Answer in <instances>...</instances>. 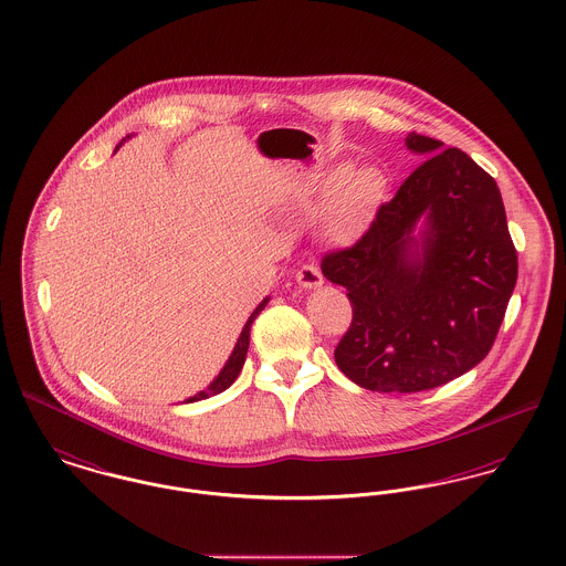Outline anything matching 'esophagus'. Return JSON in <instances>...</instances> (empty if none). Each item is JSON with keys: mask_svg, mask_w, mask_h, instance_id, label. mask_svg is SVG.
Wrapping results in <instances>:
<instances>
[{"mask_svg": "<svg viewBox=\"0 0 566 566\" xmlns=\"http://www.w3.org/2000/svg\"><path fill=\"white\" fill-rule=\"evenodd\" d=\"M296 281L302 287L313 290L324 283V276H322V270L317 269V264H304L302 269L297 270Z\"/></svg>", "mask_w": 566, "mask_h": 566, "instance_id": "obj_1", "label": "esophagus"}]
</instances>
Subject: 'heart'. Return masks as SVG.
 I'll list each match as a JSON object with an SVG mask.
<instances>
[{
  "instance_id": "heart-1",
  "label": "heart",
  "mask_w": 566,
  "mask_h": 566,
  "mask_svg": "<svg viewBox=\"0 0 566 566\" xmlns=\"http://www.w3.org/2000/svg\"><path fill=\"white\" fill-rule=\"evenodd\" d=\"M345 180H347V170H340L334 177V185L338 187ZM379 189H381V177L375 170H359L356 175H352L334 209V228L345 237L356 234L364 223L366 210L377 198Z\"/></svg>"
}]
</instances>
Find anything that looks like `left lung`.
Listing matches in <instances>:
<instances>
[{"mask_svg":"<svg viewBox=\"0 0 566 566\" xmlns=\"http://www.w3.org/2000/svg\"><path fill=\"white\" fill-rule=\"evenodd\" d=\"M407 147L428 157L356 244L322 260L354 311L334 359L357 386L386 394L443 386L476 366L517 281L496 180L441 140L411 132ZM421 216L427 230L417 241Z\"/></svg>","mask_w":566,"mask_h":566,"instance_id":"8db88e82","label":"left lung"}]
</instances>
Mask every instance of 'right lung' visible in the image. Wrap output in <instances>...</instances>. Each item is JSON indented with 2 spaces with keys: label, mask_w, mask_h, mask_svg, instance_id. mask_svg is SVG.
Instances as JSON below:
<instances>
[{
  "label": "right lung",
  "mask_w": 566,
  "mask_h": 566,
  "mask_svg": "<svg viewBox=\"0 0 566 566\" xmlns=\"http://www.w3.org/2000/svg\"><path fill=\"white\" fill-rule=\"evenodd\" d=\"M266 304H269V297H264V300L260 302V306L251 313L249 322L244 324L242 332H240L239 343H237V347H234L232 356H230V359L226 361V366H223V370L217 375V379H214V381H212L205 391L196 394V396H193V398H189L187 402H196V400L209 398V396H214V394H221V391H226L228 387L232 386V384L237 381V377H239V373L242 370V364H244V357H247V349H249V332H251V324H253V322H255V317L264 311V306H266Z\"/></svg>",
  "instance_id": "1"
}]
</instances>
